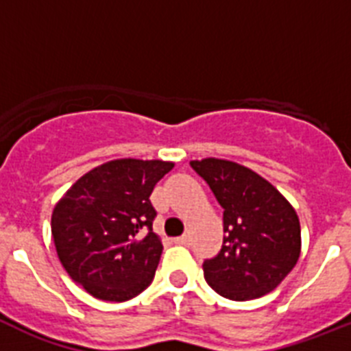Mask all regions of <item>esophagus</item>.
I'll return each instance as SVG.
<instances>
[{
	"mask_svg": "<svg viewBox=\"0 0 351 351\" xmlns=\"http://www.w3.org/2000/svg\"><path fill=\"white\" fill-rule=\"evenodd\" d=\"M176 244H181V246H188L190 244V235H181V237L176 239Z\"/></svg>",
	"mask_w": 351,
	"mask_h": 351,
	"instance_id": "esophagus-1",
	"label": "esophagus"
}]
</instances>
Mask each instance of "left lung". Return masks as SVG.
Wrapping results in <instances>:
<instances>
[{
  "mask_svg": "<svg viewBox=\"0 0 351 351\" xmlns=\"http://www.w3.org/2000/svg\"><path fill=\"white\" fill-rule=\"evenodd\" d=\"M223 207V246L204 262V278L230 300L274 290L300 256L295 209L274 186L244 165L221 158L190 161Z\"/></svg>",
  "mask_w": 351,
  "mask_h": 351,
  "instance_id": "1",
  "label": "left lung"
}]
</instances>
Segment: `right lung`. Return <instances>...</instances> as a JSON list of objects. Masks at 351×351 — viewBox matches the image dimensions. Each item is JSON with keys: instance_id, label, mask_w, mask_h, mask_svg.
I'll list each match as a JSON object with an SVG mask.
<instances>
[{"instance_id": "right-lung-1", "label": "right lung", "mask_w": 351, "mask_h": 351, "mask_svg": "<svg viewBox=\"0 0 351 351\" xmlns=\"http://www.w3.org/2000/svg\"><path fill=\"white\" fill-rule=\"evenodd\" d=\"M172 161L121 158L95 167L58 200L52 243L64 271L100 300L125 302L151 285L160 235L149 200Z\"/></svg>"}]
</instances>
